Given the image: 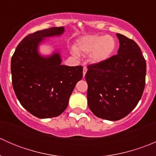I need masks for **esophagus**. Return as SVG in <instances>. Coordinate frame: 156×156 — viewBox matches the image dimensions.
Listing matches in <instances>:
<instances>
[{
  "mask_svg": "<svg viewBox=\"0 0 156 156\" xmlns=\"http://www.w3.org/2000/svg\"><path fill=\"white\" fill-rule=\"evenodd\" d=\"M87 68L86 66H84V68H83V75H85V74H86V72H87Z\"/></svg>",
  "mask_w": 156,
  "mask_h": 156,
  "instance_id": "esophagus-1",
  "label": "esophagus"
}]
</instances>
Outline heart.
Here are the masks:
<instances>
[{
    "instance_id": "b5f03b06",
    "label": "heart",
    "mask_w": 156,
    "mask_h": 156,
    "mask_svg": "<svg viewBox=\"0 0 156 156\" xmlns=\"http://www.w3.org/2000/svg\"><path fill=\"white\" fill-rule=\"evenodd\" d=\"M116 48V41L110 35L90 34L80 37L77 41L73 53L90 54V60L94 63H101L109 59Z\"/></svg>"
}]
</instances>
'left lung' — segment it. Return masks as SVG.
<instances>
[{"label": "left lung", "instance_id": "1", "mask_svg": "<svg viewBox=\"0 0 156 156\" xmlns=\"http://www.w3.org/2000/svg\"><path fill=\"white\" fill-rule=\"evenodd\" d=\"M118 54L87 66V104L97 117L118 121L137 105L145 87L146 63L140 47L121 34Z\"/></svg>", "mask_w": 156, "mask_h": 156}]
</instances>
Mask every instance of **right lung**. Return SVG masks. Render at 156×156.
<instances>
[{
  "label": "right lung",
  "mask_w": 156,
  "mask_h": 156,
  "mask_svg": "<svg viewBox=\"0 0 156 156\" xmlns=\"http://www.w3.org/2000/svg\"><path fill=\"white\" fill-rule=\"evenodd\" d=\"M64 27H53L30 34L19 44L11 59L12 83L16 96L28 112L39 119L56 117L67 108L83 67L61 65L59 52L39 54L46 37L61 35Z\"/></svg>",
  "instance_id": "add662e5"
}]
</instances>
